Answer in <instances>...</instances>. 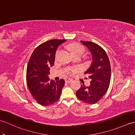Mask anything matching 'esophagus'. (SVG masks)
I'll use <instances>...</instances> for the list:
<instances>
[{
  "mask_svg": "<svg viewBox=\"0 0 135 135\" xmlns=\"http://www.w3.org/2000/svg\"><path fill=\"white\" fill-rule=\"evenodd\" d=\"M72 80H73V79H71V78H65V82H67V83H70V82H71Z\"/></svg>",
  "mask_w": 135,
  "mask_h": 135,
  "instance_id": "obj_1",
  "label": "esophagus"
}]
</instances>
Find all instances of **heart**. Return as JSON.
<instances>
[{"label": "heart", "instance_id": "obj_1", "mask_svg": "<svg viewBox=\"0 0 135 135\" xmlns=\"http://www.w3.org/2000/svg\"><path fill=\"white\" fill-rule=\"evenodd\" d=\"M67 48L72 53V54H73L74 56L76 55H82L84 51V49L83 47L81 45L77 43L70 44H69L67 46ZM58 53H59V51H57L56 53V57H57ZM71 71H74V70H73V69H70V68L68 69L66 71V73H69Z\"/></svg>", "mask_w": 135, "mask_h": 135}]
</instances>
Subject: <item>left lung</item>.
I'll return each mask as SVG.
<instances>
[{
  "label": "left lung",
  "mask_w": 135,
  "mask_h": 135,
  "mask_svg": "<svg viewBox=\"0 0 135 135\" xmlns=\"http://www.w3.org/2000/svg\"><path fill=\"white\" fill-rule=\"evenodd\" d=\"M89 49L92 55V62L85 74H89L90 84H81L76 92L78 99L89 104H94L102 98L107 92L110 82L111 67L110 61L105 50L97 44L81 41Z\"/></svg>",
  "instance_id": "obj_1"
}]
</instances>
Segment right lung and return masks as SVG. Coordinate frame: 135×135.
<instances>
[{"mask_svg": "<svg viewBox=\"0 0 135 135\" xmlns=\"http://www.w3.org/2000/svg\"><path fill=\"white\" fill-rule=\"evenodd\" d=\"M66 40H51L34 49L28 62L26 81L34 99L42 106H49L60 98L64 79L50 80V67L54 65L56 49Z\"/></svg>", "mask_w": 135, "mask_h": 135, "instance_id": "obj_1", "label": "right lung"}]
</instances>
